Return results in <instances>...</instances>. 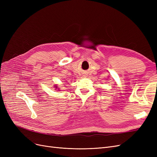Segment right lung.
<instances>
[{"mask_svg": "<svg viewBox=\"0 0 157 157\" xmlns=\"http://www.w3.org/2000/svg\"><path fill=\"white\" fill-rule=\"evenodd\" d=\"M56 88H57V86H56Z\"/></svg>", "mask_w": 157, "mask_h": 157, "instance_id": "obj_1", "label": "right lung"}]
</instances>
